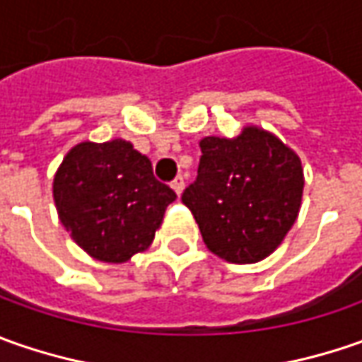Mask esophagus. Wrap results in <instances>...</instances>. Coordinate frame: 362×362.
I'll use <instances>...</instances> for the list:
<instances>
[{"label": "esophagus", "instance_id": "1", "mask_svg": "<svg viewBox=\"0 0 362 362\" xmlns=\"http://www.w3.org/2000/svg\"><path fill=\"white\" fill-rule=\"evenodd\" d=\"M171 187L175 189V193H177V195H181V193H183V189H185V177H183V175H177L173 181H171Z\"/></svg>", "mask_w": 362, "mask_h": 362}]
</instances>
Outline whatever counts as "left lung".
Returning a JSON list of instances; mask_svg holds the SVG:
<instances>
[{
	"instance_id": "left-lung-1",
	"label": "left lung",
	"mask_w": 362,
	"mask_h": 362,
	"mask_svg": "<svg viewBox=\"0 0 362 362\" xmlns=\"http://www.w3.org/2000/svg\"><path fill=\"white\" fill-rule=\"evenodd\" d=\"M199 146L197 177L181 202L205 245L233 264L270 256L298 216L304 187L298 155L256 127L235 139L205 136Z\"/></svg>"
}]
</instances>
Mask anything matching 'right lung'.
<instances>
[{"label":"right lung","instance_id":"1","mask_svg":"<svg viewBox=\"0 0 362 362\" xmlns=\"http://www.w3.org/2000/svg\"><path fill=\"white\" fill-rule=\"evenodd\" d=\"M177 193L153 175V165L115 139L80 143L54 177V202L74 242L100 262L120 264L146 250Z\"/></svg>","mask_w":362,"mask_h":362}]
</instances>
